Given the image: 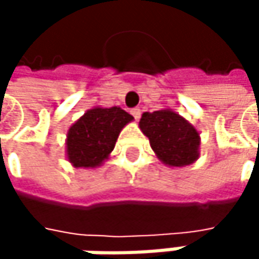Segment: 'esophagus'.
Returning <instances> with one entry per match:
<instances>
[{
    "mask_svg": "<svg viewBox=\"0 0 259 259\" xmlns=\"http://www.w3.org/2000/svg\"><path fill=\"white\" fill-rule=\"evenodd\" d=\"M130 114H132V115L135 117V120H136V121H138V120L141 118V109H138V108L132 109V111H130Z\"/></svg>",
    "mask_w": 259,
    "mask_h": 259,
    "instance_id": "obj_1",
    "label": "esophagus"
}]
</instances>
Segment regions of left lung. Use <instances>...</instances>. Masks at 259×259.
I'll return each mask as SVG.
<instances>
[{"label": "left lung", "instance_id": "8db88e82", "mask_svg": "<svg viewBox=\"0 0 259 259\" xmlns=\"http://www.w3.org/2000/svg\"><path fill=\"white\" fill-rule=\"evenodd\" d=\"M139 129L150 139L157 159L169 168L192 165L199 157V132L169 108L144 112Z\"/></svg>", "mask_w": 259, "mask_h": 259}]
</instances>
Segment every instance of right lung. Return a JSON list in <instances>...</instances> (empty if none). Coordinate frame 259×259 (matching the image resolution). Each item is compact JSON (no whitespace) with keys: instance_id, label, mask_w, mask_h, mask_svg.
I'll list each match as a JSON object with an SVG mask.
<instances>
[{"instance_id":"1","label":"right lung","mask_w":259,"mask_h":259,"mask_svg":"<svg viewBox=\"0 0 259 259\" xmlns=\"http://www.w3.org/2000/svg\"><path fill=\"white\" fill-rule=\"evenodd\" d=\"M133 117L118 106L88 109L67 130L66 157L75 168L93 169L109 159L120 132Z\"/></svg>"}]
</instances>
